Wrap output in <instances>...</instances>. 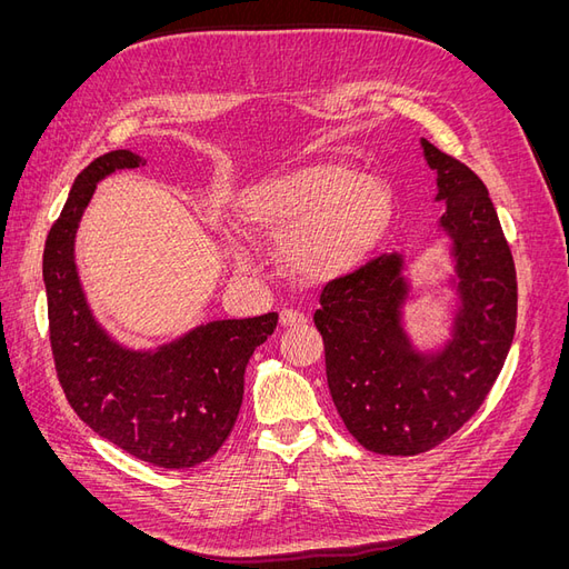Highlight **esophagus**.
Returning a JSON list of instances; mask_svg holds the SVG:
<instances>
[{
  "instance_id": "obj_1",
  "label": "esophagus",
  "mask_w": 569,
  "mask_h": 569,
  "mask_svg": "<svg viewBox=\"0 0 569 569\" xmlns=\"http://www.w3.org/2000/svg\"><path fill=\"white\" fill-rule=\"evenodd\" d=\"M306 316L301 311H295V308H284L280 313V325L282 327H303L306 325Z\"/></svg>"
}]
</instances>
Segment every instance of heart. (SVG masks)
Returning <instances> with one entry per match:
<instances>
[{"label": "heart", "mask_w": 569, "mask_h": 569, "mask_svg": "<svg viewBox=\"0 0 569 569\" xmlns=\"http://www.w3.org/2000/svg\"><path fill=\"white\" fill-rule=\"evenodd\" d=\"M237 216L249 234L284 239L297 278L325 282L353 270L382 242L393 220L385 180L341 159H316L251 184Z\"/></svg>", "instance_id": "obj_1"}]
</instances>
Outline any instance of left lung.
<instances>
[{
  "instance_id": "1",
  "label": "left lung",
  "mask_w": 569,
  "mask_h": 569,
  "mask_svg": "<svg viewBox=\"0 0 569 569\" xmlns=\"http://www.w3.org/2000/svg\"><path fill=\"white\" fill-rule=\"evenodd\" d=\"M422 149L458 258L453 341L435 358L410 349L399 325L401 256L382 253L332 280L313 316L337 412L363 449L382 456L432 451L456 435L487 401L518 322V274L487 184L427 140Z\"/></svg>"
}]
</instances>
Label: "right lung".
<instances>
[{
  "label": "right lung",
  "instance_id": "add662e5",
  "mask_svg": "<svg viewBox=\"0 0 569 569\" xmlns=\"http://www.w3.org/2000/svg\"><path fill=\"white\" fill-rule=\"evenodd\" d=\"M140 166L144 159L126 149L94 159L76 178L47 234L42 274L51 358L68 403L99 437L157 468H194L230 437L247 363L274 332L278 313L209 322L157 353L126 351L104 335L80 289L76 230L94 184L118 168Z\"/></svg>",
  "mask_w": 569,
  "mask_h": 569
}]
</instances>
